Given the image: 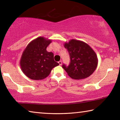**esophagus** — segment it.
Masks as SVG:
<instances>
[{"mask_svg":"<svg viewBox=\"0 0 120 120\" xmlns=\"http://www.w3.org/2000/svg\"><path fill=\"white\" fill-rule=\"evenodd\" d=\"M58 63H59V65H61L62 64V61H61V60H60V61H59L58 62Z\"/></svg>","mask_w":120,"mask_h":120,"instance_id":"obj_1","label":"esophagus"}]
</instances>
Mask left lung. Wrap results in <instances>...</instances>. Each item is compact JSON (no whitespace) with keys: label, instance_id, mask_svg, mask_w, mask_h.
<instances>
[{"label":"left lung","instance_id":"1","mask_svg":"<svg viewBox=\"0 0 120 120\" xmlns=\"http://www.w3.org/2000/svg\"><path fill=\"white\" fill-rule=\"evenodd\" d=\"M64 48L67 49L70 62L68 66L64 64L62 68L68 76L74 79L79 80L90 76L96 69L98 59L90 46L84 42L71 40L65 43Z\"/></svg>","mask_w":120,"mask_h":120}]
</instances>
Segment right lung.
Returning a JSON list of instances; mask_svg holds the SVG:
<instances>
[{"label": "right lung", "mask_w": 120, "mask_h": 120, "mask_svg": "<svg viewBox=\"0 0 120 120\" xmlns=\"http://www.w3.org/2000/svg\"><path fill=\"white\" fill-rule=\"evenodd\" d=\"M51 40L38 37L30 42L23 52L20 60L22 71L33 80L47 77L53 68L59 65L54 61L52 52L46 51Z\"/></svg>", "instance_id": "add662e5"}]
</instances>
